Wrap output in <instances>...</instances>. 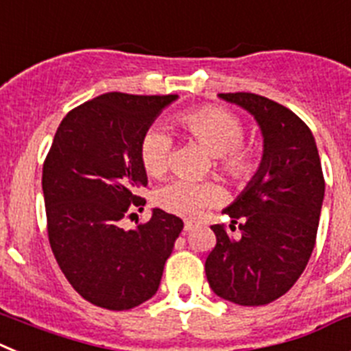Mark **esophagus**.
I'll return each instance as SVG.
<instances>
[{
	"label": "esophagus",
	"instance_id": "34e87169",
	"mask_svg": "<svg viewBox=\"0 0 351 351\" xmlns=\"http://www.w3.org/2000/svg\"><path fill=\"white\" fill-rule=\"evenodd\" d=\"M194 228V222L193 221H185L184 222V231L187 233V231H191Z\"/></svg>",
	"mask_w": 351,
	"mask_h": 351
}]
</instances>
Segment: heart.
I'll list each match as a JSON object with an SVG mask.
<instances>
[{
	"label": "heart",
	"instance_id": "b5f03b06",
	"mask_svg": "<svg viewBox=\"0 0 351 351\" xmlns=\"http://www.w3.org/2000/svg\"><path fill=\"white\" fill-rule=\"evenodd\" d=\"M175 123L180 130L199 143L213 155L215 167L233 184L247 182L256 171V155L243 145L245 127L231 111L219 106H205L176 114ZM171 154V139L164 130H146L139 143L141 166L150 176H160L167 169ZM155 205L169 213L193 217L206 206L221 201V189L212 182L171 180L155 191Z\"/></svg>",
	"mask_w": 351,
	"mask_h": 351
}]
</instances>
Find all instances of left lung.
Wrapping results in <instances>:
<instances>
[{"mask_svg":"<svg viewBox=\"0 0 351 351\" xmlns=\"http://www.w3.org/2000/svg\"><path fill=\"white\" fill-rule=\"evenodd\" d=\"M256 118L263 134L260 169L213 224L217 243L205 261L210 288L239 306H265L288 291L315 249L325 180L309 127L293 111L256 93H219ZM237 228H234V224Z\"/></svg>","mask_w":351,"mask_h":351,"instance_id":"1","label":"left lung"}]
</instances>
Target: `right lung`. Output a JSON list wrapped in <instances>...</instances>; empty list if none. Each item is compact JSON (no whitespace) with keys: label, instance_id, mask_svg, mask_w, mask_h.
I'll list each match as a JSON object with an SVG mask.
<instances>
[{"label":"right lung","instance_id":"1","mask_svg":"<svg viewBox=\"0 0 351 351\" xmlns=\"http://www.w3.org/2000/svg\"><path fill=\"white\" fill-rule=\"evenodd\" d=\"M178 95L106 93L62 120L42 169L49 243L84 300L127 311L157 293L184 221L160 208L134 230L121 219L145 199L139 143ZM141 210V208H139ZM134 215V213H130Z\"/></svg>","mask_w":351,"mask_h":351}]
</instances>
